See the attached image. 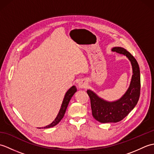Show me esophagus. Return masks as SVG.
Listing matches in <instances>:
<instances>
[{
    "mask_svg": "<svg viewBox=\"0 0 154 154\" xmlns=\"http://www.w3.org/2000/svg\"><path fill=\"white\" fill-rule=\"evenodd\" d=\"M78 86H79V88H81V89H82V88H85L87 86V83L84 81H81L80 82L78 83Z\"/></svg>",
    "mask_w": 154,
    "mask_h": 154,
    "instance_id": "obj_1",
    "label": "esophagus"
}]
</instances>
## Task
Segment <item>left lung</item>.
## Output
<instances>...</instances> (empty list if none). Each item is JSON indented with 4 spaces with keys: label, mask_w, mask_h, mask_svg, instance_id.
<instances>
[{
    "label": "left lung",
    "mask_w": 154,
    "mask_h": 154,
    "mask_svg": "<svg viewBox=\"0 0 154 154\" xmlns=\"http://www.w3.org/2000/svg\"><path fill=\"white\" fill-rule=\"evenodd\" d=\"M112 51L126 55L132 64L133 75L129 88L118 100L109 102L97 96L93 91L87 90L93 116L101 123L118 122L124 119L138 103L140 94V73L136 60L124 48L115 47Z\"/></svg>",
    "instance_id": "8db88e82"
}]
</instances>
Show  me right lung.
Here are the masks:
<instances>
[{
  "label": "right lung",
  "instance_id": "right-lung-1",
  "mask_svg": "<svg viewBox=\"0 0 154 154\" xmlns=\"http://www.w3.org/2000/svg\"><path fill=\"white\" fill-rule=\"evenodd\" d=\"M76 91H77V88L75 86L71 87L70 89L67 91V93L65 94L63 103H62L61 109L60 110V112H59V113L57 114V117L55 118V120L50 124H49V125L44 127V128H49L54 127V126L57 125V124L60 122L61 120L63 119L64 116V114L65 113V111H66L68 104H69V103L71 97H73V95L75 94V93L76 92Z\"/></svg>",
  "mask_w": 154,
  "mask_h": 154
}]
</instances>
